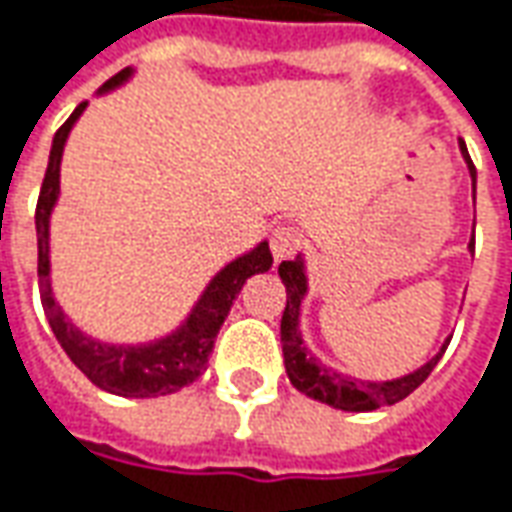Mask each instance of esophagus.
Wrapping results in <instances>:
<instances>
[{"label":"esophagus","instance_id":"1","mask_svg":"<svg viewBox=\"0 0 512 512\" xmlns=\"http://www.w3.org/2000/svg\"><path fill=\"white\" fill-rule=\"evenodd\" d=\"M301 242V231H295L290 225H278L276 231L270 234V250H273L276 259H287V256H292L295 250L301 248Z\"/></svg>","mask_w":512,"mask_h":512}]
</instances>
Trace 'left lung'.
Instances as JSON below:
<instances>
[{
    "instance_id": "obj_1",
    "label": "left lung",
    "mask_w": 512,
    "mask_h": 512,
    "mask_svg": "<svg viewBox=\"0 0 512 512\" xmlns=\"http://www.w3.org/2000/svg\"><path fill=\"white\" fill-rule=\"evenodd\" d=\"M463 147L465 161L471 169V178H477L474 172V161ZM474 248V242H471ZM278 276L287 287V306H284V315H281V345H284V365H287V376L290 382L306 393L309 398H317L323 404H331L337 410L348 412H370L387 407V404H396L401 398H407L418 387L426 382V376L435 370V365L443 357L446 345L440 348L438 357H432L426 362L424 368L415 370L404 379H393V382H357V379H348L340 376L334 370L317 365L315 357H306V348L301 343V331H298V315H301V298L306 292V276H303V262L301 259H292V262L278 264Z\"/></svg>"
}]
</instances>
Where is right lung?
Instances as JSON below:
<instances>
[{
    "label": "right lung",
    "mask_w": 512,
    "mask_h": 512,
    "mask_svg": "<svg viewBox=\"0 0 512 512\" xmlns=\"http://www.w3.org/2000/svg\"><path fill=\"white\" fill-rule=\"evenodd\" d=\"M128 74L130 69H122L119 74H114L102 86V91L119 86ZM83 108H86V102H80L74 108V114L63 122L58 133H55V139H52L47 175H44L38 206H35L41 303H44L49 326L55 331L58 343L63 345V351L100 390L125 398L167 396V393H175L186 384H192L206 370V362H209L211 351H214V340H217L220 326L225 323L231 306H234L236 295L245 287V281L250 276L270 270L273 253H270V245L262 242L259 248L250 250L242 259H236L225 270H220L206 287L203 298L197 301L195 312L189 315V320L175 334H169L158 343L105 345L74 329L72 323L63 317L61 306L55 303L52 287H49V211L58 200L63 144H66V136H69L72 125L77 122V116L83 114Z\"/></svg>",
    "instance_id": "1"
}]
</instances>
